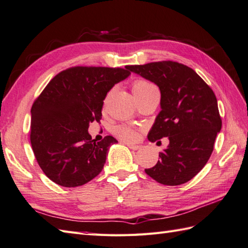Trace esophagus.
<instances>
[{
  "label": "esophagus",
  "mask_w": 248,
  "mask_h": 248,
  "mask_svg": "<svg viewBox=\"0 0 248 248\" xmlns=\"http://www.w3.org/2000/svg\"><path fill=\"white\" fill-rule=\"evenodd\" d=\"M126 145H128V147H129L131 150H134V151H136V150H139V149H140V145L131 144V143H126Z\"/></svg>",
  "instance_id": "34e87169"
}]
</instances>
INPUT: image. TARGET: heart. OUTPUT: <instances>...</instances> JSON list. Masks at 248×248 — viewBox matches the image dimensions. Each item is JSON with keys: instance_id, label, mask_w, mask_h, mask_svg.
<instances>
[{"instance_id": "1", "label": "heart", "mask_w": 248, "mask_h": 248, "mask_svg": "<svg viewBox=\"0 0 248 248\" xmlns=\"http://www.w3.org/2000/svg\"><path fill=\"white\" fill-rule=\"evenodd\" d=\"M153 89H155L153 85L150 84L148 81L140 80V79L134 81L132 85V91L136 99L138 97L142 96V95L147 94L149 91L153 90ZM115 133L119 138H122L124 141L134 142L138 139V132L135 131L134 129L129 128V126H124V125L117 126L115 129Z\"/></svg>"}]
</instances>
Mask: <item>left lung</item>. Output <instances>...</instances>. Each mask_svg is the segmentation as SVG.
Segmentation results:
<instances>
[{"label":"left lung","instance_id":"obj_1","mask_svg":"<svg viewBox=\"0 0 248 248\" xmlns=\"http://www.w3.org/2000/svg\"><path fill=\"white\" fill-rule=\"evenodd\" d=\"M131 72L159 87L161 111L148 134L155 142L169 137L160 159L144 172L164 186L189 181L205 166L222 120L216 95L192 68L162 61L129 66Z\"/></svg>","mask_w":248,"mask_h":248}]
</instances>
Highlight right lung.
<instances>
[{"label":"right lung","mask_w":248,"mask_h":248,"mask_svg":"<svg viewBox=\"0 0 248 248\" xmlns=\"http://www.w3.org/2000/svg\"><path fill=\"white\" fill-rule=\"evenodd\" d=\"M131 74L123 68L72 67L49 81L31 108L30 141L35 159L50 180L80 186L104 169L108 150L118 141L92 139L89 124L99 123L113 86Z\"/></svg>","instance_id":"obj_1"}]
</instances>
